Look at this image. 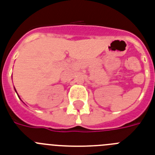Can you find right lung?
<instances>
[{"mask_svg":"<svg viewBox=\"0 0 155 155\" xmlns=\"http://www.w3.org/2000/svg\"><path fill=\"white\" fill-rule=\"evenodd\" d=\"M15 92H16V90H15ZM16 93H17V92H16Z\"/></svg>","mask_w":155,"mask_h":155,"instance_id":"obj_1","label":"right lung"}]
</instances>
